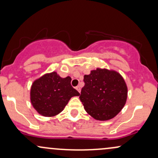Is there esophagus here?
Instances as JSON below:
<instances>
[{
    "label": "esophagus",
    "mask_w": 158,
    "mask_h": 158,
    "mask_svg": "<svg viewBox=\"0 0 158 158\" xmlns=\"http://www.w3.org/2000/svg\"><path fill=\"white\" fill-rule=\"evenodd\" d=\"M76 89H77V90H78V92H79V93H80V92H81V87H79V86L76 87Z\"/></svg>",
    "instance_id": "1"
}]
</instances>
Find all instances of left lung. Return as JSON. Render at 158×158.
<instances>
[{"label":"left lung","mask_w":158,"mask_h":158,"mask_svg":"<svg viewBox=\"0 0 158 158\" xmlns=\"http://www.w3.org/2000/svg\"><path fill=\"white\" fill-rule=\"evenodd\" d=\"M84 81L79 98L87 113L94 118L110 120L124 107L127 87L119 73L96 68L89 75L84 76Z\"/></svg>","instance_id":"left-lung-1"}]
</instances>
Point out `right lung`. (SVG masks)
I'll use <instances>...</instances> for the list:
<instances>
[{"label":"right lung","mask_w":158,"mask_h":158,"mask_svg":"<svg viewBox=\"0 0 158 158\" xmlns=\"http://www.w3.org/2000/svg\"><path fill=\"white\" fill-rule=\"evenodd\" d=\"M71 78H62L56 72L42 76L31 85L30 99L41 115L53 117L61 113L73 96L79 93L71 85Z\"/></svg>","instance_id":"obj_1"}]
</instances>
